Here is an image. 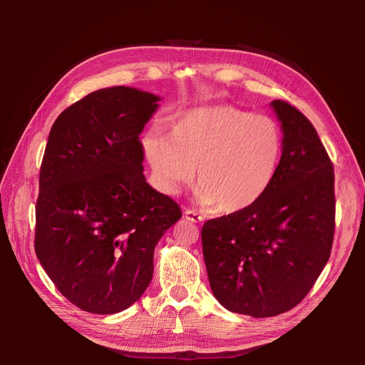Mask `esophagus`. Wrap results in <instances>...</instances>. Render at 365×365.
Instances as JSON below:
<instances>
[{
	"mask_svg": "<svg viewBox=\"0 0 365 365\" xmlns=\"http://www.w3.org/2000/svg\"><path fill=\"white\" fill-rule=\"evenodd\" d=\"M184 216H185V219L192 220V222H202V220H204V217H202L200 213L195 212V210H190V208L185 210Z\"/></svg>",
	"mask_w": 365,
	"mask_h": 365,
	"instance_id": "esophagus-1",
	"label": "esophagus"
}]
</instances>
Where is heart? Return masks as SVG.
I'll return each mask as SVG.
<instances>
[{"label": "heart", "mask_w": 365, "mask_h": 365, "mask_svg": "<svg viewBox=\"0 0 365 365\" xmlns=\"http://www.w3.org/2000/svg\"><path fill=\"white\" fill-rule=\"evenodd\" d=\"M170 135L143 141L161 189L176 193L195 180L197 200L220 213H237L268 190L280 161L277 121L231 105L192 109L176 118Z\"/></svg>", "instance_id": "heart-1"}]
</instances>
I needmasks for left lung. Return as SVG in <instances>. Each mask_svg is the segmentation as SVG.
I'll use <instances>...</instances> for the list:
<instances>
[{"instance_id":"left-lung-1","label":"left lung","mask_w":365,"mask_h":365,"mask_svg":"<svg viewBox=\"0 0 365 365\" xmlns=\"http://www.w3.org/2000/svg\"><path fill=\"white\" fill-rule=\"evenodd\" d=\"M283 150L268 190L251 207L202 225L208 282L217 302L256 318L283 314L312 289L335 231L334 164L295 106L271 103Z\"/></svg>"}]
</instances>
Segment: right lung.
I'll return each mask as SVG.
<instances>
[{"label": "right lung", "instance_id": "add662e5", "mask_svg": "<svg viewBox=\"0 0 365 365\" xmlns=\"http://www.w3.org/2000/svg\"><path fill=\"white\" fill-rule=\"evenodd\" d=\"M160 97L129 86L94 91L54 121L43 152L35 251L59 292L82 311L117 314L153 274V250L182 216L146 182L143 128Z\"/></svg>", "mask_w": 365, "mask_h": 365}]
</instances>
